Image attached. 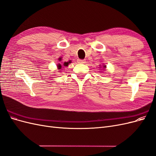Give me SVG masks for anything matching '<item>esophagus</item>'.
Returning <instances> with one entry per match:
<instances>
[{"instance_id": "obj_1", "label": "esophagus", "mask_w": 156, "mask_h": 156, "mask_svg": "<svg viewBox=\"0 0 156 156\" xmlns=\"http://www.w3.org/2000/svg\"><path fill=\"white\" fill-rule=\"evenodd\" d=\"M85 62L86 61L84 60H81V59L77 60V63H79V64H84V63H85Z\"/></svg>"}]
</instances>
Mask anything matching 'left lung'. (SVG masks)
<instances>
[{"instance_id": "8db88e82", "label": "left lung", "mask_w": 156, "mask_h": 156, "mask_svg": "<svg viewBox=\"0 0 156 156\" xmlns=\"http://www.w3.org/2000/svg\"><path fill=\"white\" fill-rule=\"evenodd\" d=\"M105 67H106V66H103V68H105Z\"/></svg>"}]
</instances>
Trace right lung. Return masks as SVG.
<instances>
[{
  "mask_svg": "<svg viewBox=\"0 0 156 156\" xmlns=\"http://www.w3.org/2000/svg\"><path fill=\"white\" fill-rule=\"evenodd\" d=\"M59 59H60L59 60H61V58H59ZM70 62H71L70 61H69V62H64V66H67L69 64V63H70ZM58 69H60L61 68H62V66H61V64H58Z\"/></svg>",
  "mask_w": 156,
  "mask_h": 156,
  "instance_id": "right-lung-1",
  "label": "right lung"
}]
</instances>
